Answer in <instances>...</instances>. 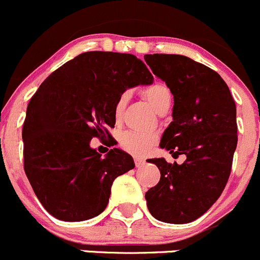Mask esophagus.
I'll return each instance as SVG.
<instances>
[{"mask_svg": "<svg viewBox=\"0 0 260 260\" xmlns=\"http://www.w3.org/2000/svg\"><path fill=\"white\" fill-rule=\"evenodd\" d=\"M144 162H146V160H144L143 158H139V157L135 158V163H136V167H141V166H143V165H144Z\"/></svg>", "mask_w": 260, "mask_h": 260, "instance_id": "1", "label": "esophagus"}]
</instances>
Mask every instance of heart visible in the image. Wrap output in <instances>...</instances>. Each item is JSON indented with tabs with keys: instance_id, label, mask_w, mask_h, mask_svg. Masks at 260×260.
Instances as JSON below:
<instances>
[{
	"instance_id": "1",
	"label": "heart",
	"mask_w": 260,
	"mask_h": 260,
	"mask_svg": "<svg viewBox=\"0 0 260 260\" xmlns=\"http://www.w3.org/2000/svg\"><path fill=\"white\" fill-rule=\"evenodd\" d=\"M143 94L151 103V106L155 111H158L160 107L171 103L172 93L169 91L168 87L163 83H153L144 88ZM128 100H129V94L128 92H123L117 100L116 105H114V118L118 121L121 118L123 111H124L125 106H127ZM157 142V136L152 132H139V131H127V132L122 133L121 138H119V143L124 151L132 153L136 155L146 154L152 149L154 143Z\"/></svg>"
}]
</instances>
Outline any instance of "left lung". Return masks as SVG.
I'll use <instances>...</instances> for the list:
<instances>
[{
  "label": "left lung",
  "mask_w": 260,
  "mask_h": 260,
  "mask_svg": "<svg viewBox=\"0 0 260 260\" xmlns=\"http://www.w3.org/2000/svg\"><path fill=\"white\" fill-rule=\"evenodd\" d=\"M144 61L165 81L174 98L173 121L160 139L165 158L148 159L160 179L146 193L149 213L165 223L196 220L215 203L231 174L237 148V108L223 78L207 66L180 54H146Z\"/></svg>",
  "instance_id": "1"
}]
</instances>
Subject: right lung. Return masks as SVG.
Listing matches in <instances>:
<instances>
[{"label": "right lung", "instance_id": "obj_1", "mask_svg": "<svg viewBox=\"0 0 260 260\" xmlns=\"http://www.w3.org/2000/svg\"><path fill=\"white\" fill-rule=\"evenodd\" d=\"M153 83L133 54L84 52L52 72L27 107L23 167L45 209L64 222L91 219L106 209L113 180L135 168L132 155L102 157L91 139H111L114 105L127 88Z\"/></svg>", "mask_w": 260, "mask_h": 260}]
</instances>
